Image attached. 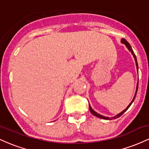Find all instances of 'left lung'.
<instances>
[{"mask_svg": "<svg viewBox=\"0 0 149 149\" xmlns=\"http://www.w3.org/2000/svg\"><path fill=\"white\" fill-rule=\"evenodd\" d=\"M121 42H122L123 44H124V45L126 46V47H127L128 50H129L130 52L132 53V56H133V57H134V61H135V64H136V70H137V71H138V64H137V60H136V56H135V54H134V51L132 50V47L130 46V45L129 42H128L127 41V40H126L125 39H124V38H122V39H121ZM137 89H138V83H137V84H136V92H135L134 96V97H133V99H132V102H130V104H129V105L127 106V108H126L125 109H124V110L123 111H121L120 113H119L118 114H117V115L115 116H113V117H107V116H104L101 115V114L98 113H97L96 111H95V110H93V109H92V107H91V106H90V104H89V108H90V112H91V113L92 114V115H94V116H97V117L100 118H102V119H104V120H114V119L118 118H119L120 116H122L123 114L126 111H127L128 109H129V107H130L131 104H132V102H134V99H135V97H136V92H137Z\"/></svg>", "mask_w": 149, "mask_h": 149, "instance_id": "1", "label": "left lung"}]
</instances>
